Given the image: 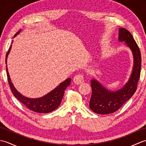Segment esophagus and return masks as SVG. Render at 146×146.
<instances>
[{
  "mask_svg": "<svg viewBox=\"0 0 146 146\" xmlns=\"http://www.w3.org/2000/svg\"><path fill=\"white\" fill-rule=\"evenodd\" d=\"M83 82H84V77L81 74H78V75H75L73 78V82L76 85L81 84Z\"/></svg>",
  "mask_w": 146,
  "mask_h": 146,
  "instance_id": "1",
  "label": "esophagus"
}]
</instances>
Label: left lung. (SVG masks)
Returning <instances> with one entry per match:
<instances>
[{
  "instance_id": "1",
  "label": "left lung",
  "mask_w": 146,
  "mask_h": 146,
  "mask_svg": "<svg viewBox=\"0 0 146 146\" xmlns=\"http://www.w3.org/2000/svg\"><path fill=\"white\" fill-rule=\"evenodd\" d=\"M118 40L119 42H124L131 49L134 63L132 71L124 86L114 91L107 89L95 78L91 80L92 94L90 100V108L98 114H109L119 110L134 94L140 78L141 55L132 35L128 30L120 27L119 29Z\"/></svg>"
}]
</instances>
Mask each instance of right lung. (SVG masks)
Segmentation results:
<instances>
[{"label":"right lung","mask_w":146,"mask_h":146,"mask_svg":"<svg viewBox=\"0 0 146 146\" xmlns=\"http://www.w3.org/2000/svg\"><path fill=\"white\" fill-rule=\"evenodd\" d=\"M21 31L20 29L19 31L15 34L14 38L18 35ZM13 42V41H12ZM12 45L9 48L7 53L6 54V59H5V63L7 64V60L9 54L10 53ZM7 68V75L8 82L10 85L11 91L12 94L14 95V97L18 99L22 104H23L26 107H27L29 109L37 113H47L49 112H51L53 110L60 106L62 98L63 97L65 89L70 85L71 83V78H67L64 82H61L60 85L56 86L54 89L52 90L48 94L42 96L41 97L36 98H31L26 97L20 94L16 88L14 87L13 83H12L11 80L10 78V75L8 72L7 65H6Z\"/></svg>","instance_id":"add662e5"}]
</instances>
